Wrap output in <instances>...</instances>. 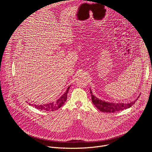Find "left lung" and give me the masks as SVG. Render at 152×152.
Returning a JSON list of instances; mask_svg holds the SVG:
<instances>
[{
  "instance_id": "left-lung-1",
  "label": "left lung",
  "mask_w": 152,
  "mask_h": 152,
  "mask_svg": "<svg viewBox=\"0 0 152 152\" xmlns=\"http://www.w3.org/2000/svg\"><path fill=\"white\" fill-rule=\"evenodd\" d=\"M90 93L91 94V100L93 104L100 111L105 112V113H115V112L126 110L127 108H129L135 103V102L137 100V99L140 97L138 96V99H137L135 101L129 103H126V104H124L123 103H114L107 102L99 100L98 98L95 97L92 94L91 91H90Z\"/></svg>"
}]
</instances>
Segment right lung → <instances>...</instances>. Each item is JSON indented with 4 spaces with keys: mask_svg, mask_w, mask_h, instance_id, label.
Returning a JSON list of instances; mask_svg holds the SVG:
<instances>
[{
    "mask_svg": "<svg viewBox=\"0 0 152 152\" xmlns=\"http://www.w3.org/2000/svg\"><path fill=\"white\" fill-rule=\"evenodd\" d=\"M70 86H69L68 88L67 89L66 91L64 93V94L59 99H58L55 102H52L49 104H43V105H37V104H32L35 108L40 110H45V111H55L59 108H60L63 104L66 102L67 99V93L69 92Z\"/></svg>",
    "mask_w": 152,
    "mask_h": 152,
    "instance_id": "obj_1",
    "label": "right lung"
}]
</instances>
